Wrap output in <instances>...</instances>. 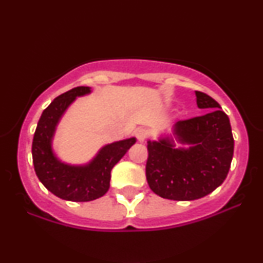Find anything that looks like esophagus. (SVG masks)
<instances>
[{
    "mask_svg": "<svg viewBox=\"0 0 263 263\" xmlns=\"http://www.w3.org/2000/svg\"><path fill=\"white\" fill-rule=\"evenodd\" d=\"M147 135H148V134H147L146 129H143V128H140V129H137V131H136V137H137L138 142L146 141Z\"/></svg>",
    "mask_w": 263,
    "mask_h": 263,
    "instance_id": "esophagus-1",
    "label": "esophagus"
}]
</instances>
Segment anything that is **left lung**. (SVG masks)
I'll list each match as a JSON object with an SVG mask.
<instances>
[{"mask_svg": "<svg viewBox=\"0 0 263 263\" xmlns=\"http://www.w3.org/2000/svg\"><path fill=\"white\" fill-rule=\"evenodd\" d=\"M203 116L178 121L172 134L147 141L146 177L159 197L188 201L210 194L222 184L234 156L230 120L221 106L206 93L195 91ZM180 143L185 147H177Z\"/></svg>", "mask_w": 263, "mask_h": 263, "instance_id": "1", "label": "left lung"}]
</instances>
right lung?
I'll return each instance as SVG.
<instances>
[{
    "label": "right lung",
    "mask_w": 263,
    "mask_h": 263,
    "mask_svg": "<svg viewBox=\"0 0 263 263\" xmlns=\"http://www.w3.org/2000/svg\"><path fill=\"white\" fill-rule=\"evenodd\" d=\"M91 91V87L79 86L54 99L42 114L33 137L35 174L45 188L64 200L91 201L106 194L110 188L111 170L136 143V137L107 143L83 164L63 162L57 156L53 141L60 120L78 98Z\"/></svg>",
    "instance_id": "add662e5"
}]
</instances>
